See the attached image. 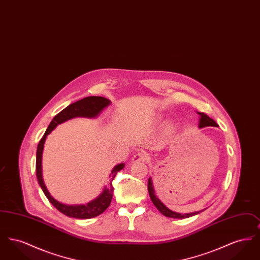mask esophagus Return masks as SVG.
I'll list each match as a JSON object with an SVG mask.
<instances>
[{
  "mask_svg": "<svg viewBox=\"0 0 260 260\" xmlns=\"http://www.w3.org/2000/svg\"><path fill=\"white\" fill-rule=\"evenodd\" d=\"M150 157L146 152H138L133 157V161L134 162H138V161H147Z\"/></svg>",
  "mask_w": 260,
  "mask_h": 260,
  "instance_id": "esophagus-1",
  "label": "esophagus"
}]
</instances>
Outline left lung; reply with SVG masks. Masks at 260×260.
Returning a JSON list of instances; mask_svg holds the SVG:
<instances>
[{
  "label": "left lung",
  "mask_w": 260,
  "mask_h": 260,
  "mask_svg": "<svg viewBox=\"0 0 260 260\" xmlns=\"http://www.w3.org/2000/svg\"><path fill=\"white\" fill-rule=\"evenodd\" d=\"M201 115V119H200V124L199 126L200 127H204V126H217V124L215 123L214 120H212L211 118H210L207 114L205 113H199ZM148 192L149 195H150V198L152 200L153 204L155 205V207L159 210V211L162 213L165 216H168V217H172V218H187V217H190V216H193V215H196L200 213V211H195V212H191V213H185V214H182V213H177V212H174L173 210H169L161 201L159 199L156 197L155 195V192H154V189H153V186H152V181H151V178L148 179Z\"/></svg>",
  "instance_id": "obj_1"
}]
</instances>
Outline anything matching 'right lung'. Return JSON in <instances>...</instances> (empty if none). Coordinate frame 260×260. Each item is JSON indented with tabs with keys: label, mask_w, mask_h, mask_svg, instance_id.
Segmentation results:
<instances>
[{
	"label": "right lung",
	"mask_w": 260,
	"mask_h": 260,
	"mask_svg": "<svg viewBox=\"0 0 260 260\" xmlns=\"http://www.w3.org/2000/svg\"><path fill=\"white\" fill-rule=\"evenodd\" d=\"M110 104V101L107 99H104L102 96H87L85 99H81L79 101H76L74 103L68 105L66 108H64L61 112H59L50 122V125L48 126L45 135L41 138L37 148V158H36V174H37L38 181L41 186L42 190L44 191L46 197L52 204L53 207H55L57 210L62 212L63 214L74 217V218H81V219H87L95 217L99 214H101L104 210H106L111 203L114 187L112 186V181L114 180L117 173H119L124 167V164L117 165L110 174V185L109 187H105L102 194H100L99 198L91 201L87 205H80V206H67L57 202L56 200L52 198L46 188V185L43 181L42 176V154L44 149V143L47 138V136L50 134L51 131L54 129V127L57 124H61L63 122L70 120L75 117H88L93 118L96 117L100 112L102 111L107 105Z\"/></svg>",
	"instance_id": "right-lung-1"
}]
</instances>
